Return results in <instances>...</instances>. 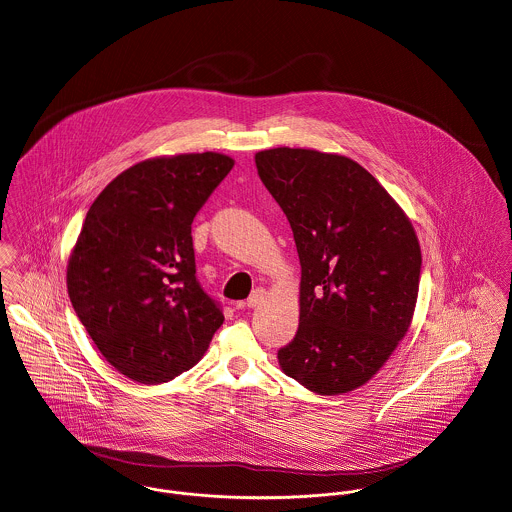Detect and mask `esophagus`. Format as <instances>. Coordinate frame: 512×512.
<instances>
[{"mask_svg":"<svg viewBox=\"0 0 512 512\" xmlns=\"http://www.w3.org/2000/svg\"><path fill=\"white\" fill-rule=\"evenodd\" d=\"M267 300V290H263V288H257L251 296H249V300H247V306L249 308H257V306H261L263 302Z\"/></svg>","mask_w":512,"mask_h":512,"instance_id":"obj_1","label":"esophagus"}]
</instances>
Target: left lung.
<instances>
[{
	"instance_id": "1",
	"label": "left lung",
	"mask_w": 512,
	"mask_h": 512,
	"mask_svg": "<svg viewBox=\"0 0 512 512\" xmlns=\"http://www.w3.org/2000/svg\"><path fill=\"white\" fill-rule=\"evenodd\" d=\"M302 267L300 325L280 370L319 395L364 386L407 335L421 245L392 195L354 159L306 148L255 154Z\"/></svg>"
}]
</instances>
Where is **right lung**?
<instances>
[{
    "mask_svg": "<svg viewBox=\"0 0 512 512\" xmlns=\"http://www.w3.org/2000/svg\"><path fill=\"white\" fill-rule=\"evenodd\" d=\"M218 152L128 167L91 204L68 261V294L105 360L140 384L191 370L224 323L200 288L191 224L232 171Z\"/></svg>",
    "mask_w": 512,
    "mask_h": 512,
    "instance_id": "obj_1",
    "label": "right lung"
}]
</instances>
